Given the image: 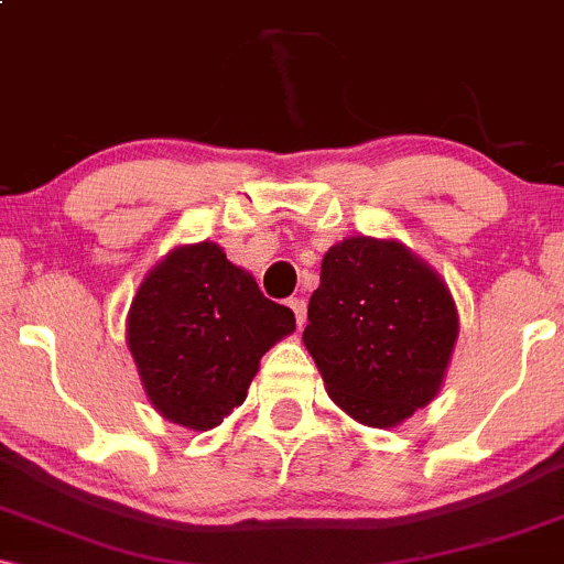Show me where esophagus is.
Returning a JSON list of instances; mask_svg holds the SVG:
<instances>
[{"label":"esophagus","mask_w":564,"mask_h":564,"mask_svg":"<svg viewBox=\"0 0 564 564\" xmlns=\"http://www.w3.org/2000/svg\"><path fill=\"white\" fill-rule=\"evenodd\" d=\"M289 307L294 310V318H296V326H304V321H307V304H304V300H289Z\"/></svg>","instance_id":"34e87169"}]
</instances>
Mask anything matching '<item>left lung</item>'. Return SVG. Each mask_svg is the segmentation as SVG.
Segmentation results:
<instances>
[{
	"instance_id": "left-lung-1",
	"label": "left lung",
	"mask_w": 564,
	"mask_h": 564,
	"mask_svg": "<svg viewBox=\"0 0 564 564\" xmlns=\"http://www.w3.org/2000/svg\"><path fill=\"white\" fill-rule=\"evenodd\" d=\"M458 336L445 281L400 241L332 246L302 341L355 422L390 430L435 398Z\"/></svg>"
}]
</instances>
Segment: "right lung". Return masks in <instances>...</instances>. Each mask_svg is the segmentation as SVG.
<instances>
[{"label":"right lung","mask_w":564,"mask_h":564,"mask_svg":"<svg viewBox=\"0 0 564 564\" xmlns=\"http://www.w3.org/2000/svg\"><path fill=\"white\" fill-rule=\"evenodd\" d=\"M294 328L289 307L200 241L177 246L140 283L127 345L161 416L206 432L243 403L262 355Z\"/></svg>","instance_id":"obj_1"}]
</instances>
